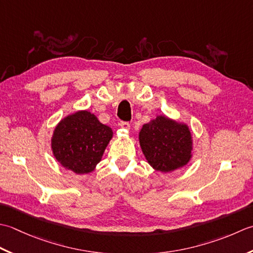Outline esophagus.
<instances>
[{"instance_id": "34e87169", "label": "esophagus", "mask_w": 253, "mask_h": 253, "mask_svg": "<svg viewBox=\"0 0 253 253\" xmlns=\"http://www.w3.org/2000/svg\"><path fill=\"white\" fill-rule=\"evenodd\" d=\"M120 126L122 128H125V130H128V128H130V123H128V122H121Z\"/></svg>"}]
</instances>
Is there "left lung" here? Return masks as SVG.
Wrapping results in <instances>:
<instances>
[{
    "label": "left lung",
    "instance_id": "1",
    "mask_svg": "<svg viewBox=\"0 0 253 253\" xmlns=\"http://www.w3.org/2000/svg\"><path fill=\"white\" fill-rule=\"evenodd\" d=\"M138 142L146 162L163 173L184 167L192 158L193 138L188 125L165 115L142 126Z\"/></svg>",
    "mask_w": 253,
    "mask_h": 253
}]
</instances>
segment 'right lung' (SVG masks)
<instances>
[{
	"instance_id": "obj_1",
	"label": "right lung",
	"mask_w": 253,
	"mask_h": 253,
	"mask_svg": "<svg viewBox=\"0 0 253 253\" xmlns=\"http://www.w3.org/2000/svg\"><path fill=\"white\" fill-rule=\"evenodd\" d=\"M113 136L112 128L88 110L71 113L55 126L51 149L62 167L76 174L94 171Z\"/></svg>"
}]
</instances>
